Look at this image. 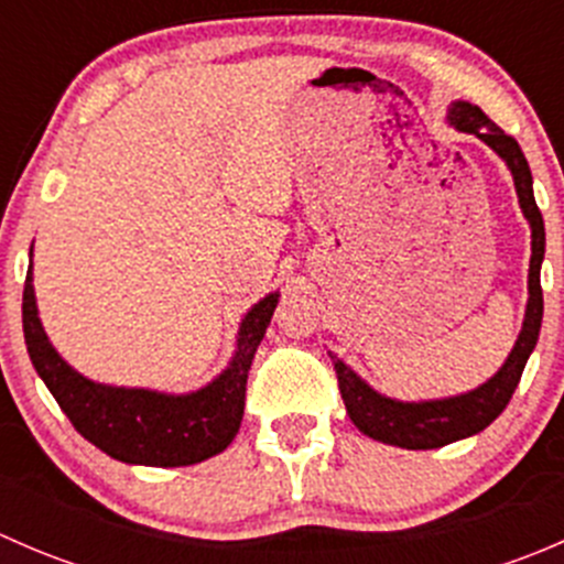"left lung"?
Wrapping results in <instances>:
<instances>
[{
	"instance_id": "1",
	"label": "left lung",
	"mask_w": 564,
	"mask_h": 564,
	"mask_svg": "<svg viewBox=\"0 0 564 564\" xmlns=\"http://www.w3.org/2000/svg\"><path fill=\"white\" fill-rule=\"evenodd\" d=\"M447 122L460 133H471L491 147L505 166L513 174L516 196H519L521 213L529 220L532 229V259H529V300L527 314L521 333L516 338L513 349H510L508 360L502 362L491 379L475 390L458 392V395L447 398H431V401H398V398L382 395L373 390L366 379L357 377L340 357L329 351L335 373H338L340 398L346 403V414L351 423L371 440L384 442V445L403 447V451H434V447H445L451 442L466 440V436L480 434L482 429L494 423L505 406L513 398L516 388L521 382V373L532 355L534 344L540 335V322H543V289H540V264H543L545 253V229L543 215H540L538 202H534L532 191V172L521 152L519 141L513 135L505 133L502 128L491 122L486 113L477 106L456 100L447 108Z\"/></svg>"
}]
</instances>
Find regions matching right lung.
Wrapping results in <instances>:
<instances>
[{
    "label": "right lung",
    "mask_w": 564,
    "mask_h": 564,
    "mask_svg": "<svg viewBox=\"0 0 564 564\" xmlns=\"http://www.w3.org/2000/svg\"><path fill=\"white\" fill-rule=\"evenodd\" d=\"M281 294L261 297L237 329L229 366L193 392H161L93 382L59 357L37 316L32 264L24 283V340L37 377L78 434L106 456L141 466H191L224 453L246 412L250 362Z\"/></svg>",
    "instance_id": "1"
}]
</instances>
